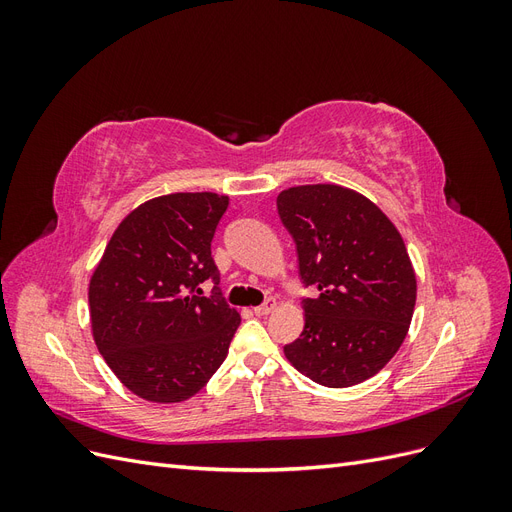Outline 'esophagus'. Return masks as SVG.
I'll list each match as a JSON object with an SVG mask.
<instances>
[{
	"mask_svg": "<svg viewBox=\"0 0 512 512\" xmlns=\"http://www.w3.org/2000/svg\"><path fill=\"white\" fill-rule=\"evenodd\" d=\"M275 299H267L265 303H262V305H258V307H254V314L256 316H267V314H271L273 312V309H275Z\"/></svg>",
	"mask_w": 512,
	"mask_h": 512,
	"instance_id": "esophagus-1",
	"label": "esophagus"
}]
</instances>
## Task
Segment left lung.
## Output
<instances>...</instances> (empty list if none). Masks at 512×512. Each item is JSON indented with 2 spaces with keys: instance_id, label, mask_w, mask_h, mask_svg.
<instances>
[{
  "instance_id": "1",
  "label": "left lung",
  "mask_w": 512,
  "mask_h": 512,
  "mask_svg": "<svg viewBox=\"0 0 512 512\" xmlns=\"http://www.w3.org/2000/svg\"><path fill=\"white\" fill-rule=\"evenodd\" d=\"M277 213L297 245L305 327L286 359L303 376L344 389L376 376L404 344L416 277L393 222L342 185H299L277 196Z\"/></svg>"
}]
</instances>
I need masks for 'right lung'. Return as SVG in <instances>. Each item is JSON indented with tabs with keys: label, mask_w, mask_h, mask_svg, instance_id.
Returning a JSON list of instances; mask_svg holds the SVG:
<instances>
[{
	"label": "right lung",
	"mask_w": 512,
	"mask_h": 512,
	"mask_svg": "<svg viewBox=\"0 0 512 512\" xmlns=\"http://www.w3.org/2000/svg\"><path fill=\"white\" fill-rule=\"evenodd\" d=\"M228 196L179 192L136 207L89 282L91 329L123 386L153 404L196 395L241 324L220 290L211 241ZM214 282L209 298L199 284Z\"/></svg>",
	"instance_id": "right-lung-1"
}]
</instances>
